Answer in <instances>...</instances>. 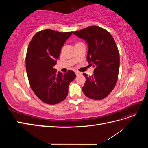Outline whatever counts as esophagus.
I'll list each match as a JSON object with an SVG mask.
<instances>
[{"label":"esophagus","mask_w":148,"mask_h":148,"mask_svg":"<svg viewBox=\"0 0 148 148\" xmlns=\"http://www.w3.org/2000/svg\"><path fill=\"white\" fill-rule=\"evenodd\" d=\"M75 73H76V75H80V74H81V73L78 72V71H75Z\"/></svg>","instance_id":"34e87169"}]
</instances>
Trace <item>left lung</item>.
<instances>
[{
    "mask_svg": "<svg viewBox=\"0 0 148 148\" xmlns=\"http://www.w3.org/2000/svg\"><path fill=\"white\" fill-rule=\"evenodd\" d=\"M77 36L86 41L88 45L87 60L95 67L94 73L86 78L83 92L94 100L104 99L117 83L119 66V52L110 33L97 26H91L74 31Z\"/></svg>",
    "mask_w": 148,
    "mask_h": 148,
    "instance_id": "1",
    "label": "left lung"
}]
</instances>
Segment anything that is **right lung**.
Instances as JSON below:
<instances>
[{
	"label": "right lung",
	"instance_id": "obj_1",
	"mask_svg": "<svg viewBox=\"0 0 148 148\" xmlns=\"http://www.w3.org/2000/svg\"><path fill=\"white\" fill-rule=\"evenodd\" d=\"M72 31L61 33L44 29L30 41L26 56V69L31 88L40 100L56 104L65 99L71 82L76 78L72 70L64 74L53 68L61 49Z\"/></svg>",
	"mask_w": 148,
	"mask_h": 148
}]
</instances>
